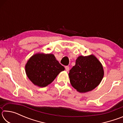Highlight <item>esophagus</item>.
Instances as JSON below:
<instances>
[{
    "label": "esophagus",
    "instance_id": "1",
    "mask_svg": "<svg viewBox=\"0 0 123 123\" xmlns=\"http://www.w3.org/2000/svg\"><path fill=\"white\" fill-rule=\"evenodd\" d=\"M65 69H66V70L67 72H68V71H69V67L68 66H66L65 67Z\"/></svg>",
    "mask_w": 123,
    "mask_h": 123
}]
</instances>
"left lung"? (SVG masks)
<instances>
[{"instance_id":"obj_1","label":"left lung","mask_w":123,"mask_h":123,"mask_svg":"<svg viewBox=\"0 0 123 123\" xmlns=\"http://www.w3.org/2000/svg\"><path fill=\"white\" fill-rule=\"evenodd\" d=\"M68 75L72 86L79 92L85 93L98 86L104 77V71L101 62L92 54L79 56Z\"/></svg>"}]
</instances>
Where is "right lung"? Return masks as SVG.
Returning a JSON list of instances; mask_svg holds the SVG:
<instances>
[{"label": "right lung", "mask_w": 123, "mask_h": 123, "mask_svg": "<svg viewBox=\"0 0 123 123\" xmlns=\"http://www.w3.org/2000/svg\"><path fill=\"white\" fill-rule=\"evenodd\" d=\"M25 68L29 80L39 87L50 84L64 70L53 54L40 53L34 54L28 60Z\"/></svg>", "instance_id": "1"}]
</instances>
